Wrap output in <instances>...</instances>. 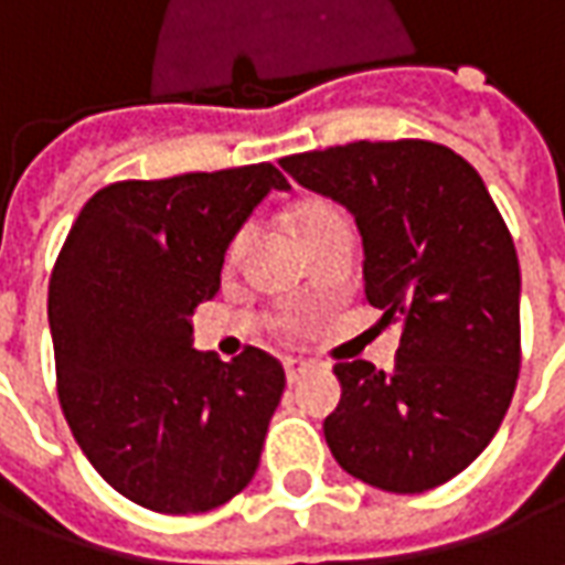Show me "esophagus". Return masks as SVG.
Instances as JSON below:
<instances>
[{
  "mask_svg": "<svg viewBox=\"0 0 565 565\" xmlns=\"http://www.w3.org/2000/svg\"><path fill=\"white\" fill-rule=\"evenodd\" d=\"M284 372H287V381L296 384V381L306 379L308 372H311V366H308V363H299V360H287V363H284Z\"/></svg>",
  "mask_w": 565,
  "mask_h": 565,
  "instance_id": "esophagus-1",
  "label": "esophagus"
}]
</instances>
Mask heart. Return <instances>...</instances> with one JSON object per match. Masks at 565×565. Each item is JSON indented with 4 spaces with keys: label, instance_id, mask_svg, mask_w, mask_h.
I'll return each instance as SVG.
<instances>
[{
    "label": "heart",
    "instance_id": "b5f03b06",
    "mask_svg": "<svg viewBox=\"0 0 565 565\" xmlns=\"http://www.w3.org/2000/svg\"><path fill=\"white\" fill-rule=\"evenodd\" d=\"M296 230L302 235V242H308L311 235H318L320 230H327V226H335V223H344L342 211L330 205V202H306V205H299L294 214ZM245 245V233L238 235L233 242V254H238Z\"/></svg>",
    "mask_w": 565,
    "mask_h": 565
}]
</instances>
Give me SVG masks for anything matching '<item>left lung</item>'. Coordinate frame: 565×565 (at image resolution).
Listing matches in <instances>:
<instances>
[{"label":"left lung","instance_id":"left-lung-1","mask_svg":"<svg viewBox=\"0 0 565 565\" xmlns=\"http://www.w3.org/2000/svg\"><path fill=\"white\" fill-rule=\"evenodd\" d=\"M363 235L366 302L399 323L391 372L339 363L323 436L344 472L391 493L460 475L497 436L521 372V266L481 174L424 139L351 141L284 157Z\"/></svg>","mask_w":565,"mask_h":565}]
</instances>
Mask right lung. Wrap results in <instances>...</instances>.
<instances>
[{"mask_svg": "<svg viewBox=\"0 0 565 565\" xmlns=\"http://www.w3.org/2000/svg\"><path fill=\"white\" fill-rule=\"evenodd\" d=\"M287 186L271 162L117 181L68 230L47 287L56 393L93 469L145 509L211 511L257 472L281 363L196 351L190 318L250 211Z\"/></svg>", "mask_w": 565, "mask_h": 565, "instance_id": "1", "label": "right lung"}]
</instances>
